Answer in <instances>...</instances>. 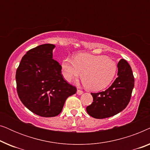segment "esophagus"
Masks as SVG:
<instances>
[{
  "instance_id": "obj_1",
  "label": "esophagus",
  "mask_w": 150,
  "mask_h": 150,
  "mask_svg": "<svg viewBox=\"0 0 150 150\" xmlns=\"http://www.w3.org/2000/svg\"><path fill=\"white\" fill-rule=\"evenodd\" d=\"M83 93V91H82V90H80V89H78L77 90V94L78 95H81V94Z\"/></svg>"
}]
</instances>
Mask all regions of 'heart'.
Masks as SVG:
<instances>
[{
    "instance_id": "heart-1",
    "label": "heart",
    "mask_w": 150,
    "mask_h": 150,
    "mask_svg": "<svg viewBox=\"0 0 150 150\" xmlns=\"http://www.w3.org/2000/svg\"><path fill=\"white\" fill-rule=\"evenodd\" d=\"M63 75L70 82L83 74L86 87L91 91H100L110 85L115 76L117 66L109 57L91 54H78L74 59L66 58L62 63Z\"/></svg>"
}]
</instances>
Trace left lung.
I'll list each match as a JSON object with an SVG mask.
<instances>
[{"instance_id":"8db88e82","label":"left lung","mask_w":150,"mask_h":150,"mask_svg":"<svg viewBox=\"0 0 150 150\" xmlns=\"http://www.w3.org/2000/svg\"><path fill=\"white\" fill-rule=\"evenodd\" d=\"M118 76L106 91L91 93L93 102L87 106V113L96 119L115 115L124 109L130 102L134 78L128 63L124 59L117 64Z\"/></svg>"}]
</instances>
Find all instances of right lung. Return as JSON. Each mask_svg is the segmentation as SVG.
Masks as SVG:
<instances>
[{"label": "right lung", "mask_w": 150, "mask_h": 150, "mask_svg": "<svg viewBox=\"0 0 150 150\" xmlns=\"http://www.w3.org/2000/svg\"><path fill=\"white\" fill-rule=\"evenodd\" d=\"M54 47L46 44L30 49L16 70L20 100L28 110L44 117L60 114L67 98L77 91L65 81L61 74L62 67L52 59Z\"/></svg>", "instance_id": "add662e5"}]
</instances>
